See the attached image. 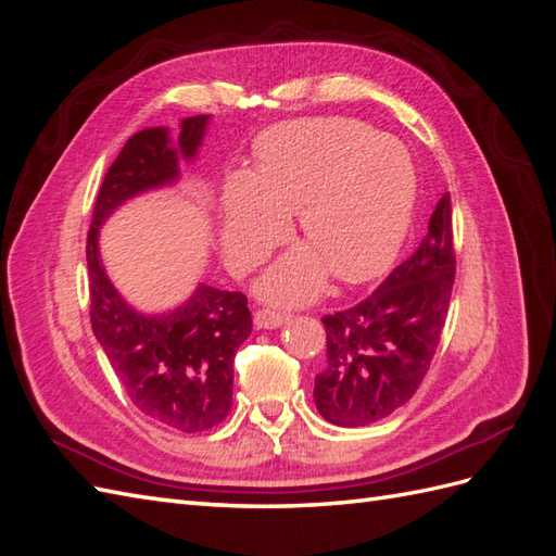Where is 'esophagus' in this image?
Instances as JSON below:
<instances>
[{
  "mask_svg": "<svg viewBox=\"0 0 556 556\" xmlns=\"http://www.w3.org/2000/svg\"><path fill=\"white\" fill-rule=\"evenodd\" d=\"M290 320V314L286 311H276V308H260L254 314V325L260 330H276L280 325H286Z\"/></svg>",
  "mask_w": 556,
  "mask_h": 556,
  "instance_id": "34e87169",
  "label": "esophagus"
}]
</instances>
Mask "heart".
I'll return each mask as SVG.
<instances>
[{
    "label": "heart",
    "instance_id": "b5f03b06",
    "mask_svg": "<svg viewBox=\"0 0 556 556\" xmlns=\"http://www.w3.org/2000/svg\"><path fill=\"white\" fill-rule=\"evenodd\" d=\"M415 165L405 146L354 117L282 122L254 146V169L228 176L222 248L231 268L260 264L296 214L304 245L282 254L256 282L264 300L302 304L328 274L375 278L394 260L415 205Z\"/></svg>",
    "mask_w": 556,
    "mask_h": 556
}]
</instances>
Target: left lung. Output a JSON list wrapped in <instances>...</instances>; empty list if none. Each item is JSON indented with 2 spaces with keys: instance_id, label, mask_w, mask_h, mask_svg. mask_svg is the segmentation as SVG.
Segmentation results:
<instances>
[{
  "instance_id": "8db88e82",
  "label": "left lung",
  "mask_w": 556,
  "mask_h": 556,
  "mask_svg": "<svg viewBox=\"0 0 556 556\" xmlns=\"http://www.w3.org/2000/svg\"><path fill=\"white\" fill-rule=\"evenodd\" d=\"M451 193H443L419 248L368 300L325 316L328 365L316 375L318 413L365 427L410 401L437 354L455 280Z\"/></svg>"
}]
</instances>
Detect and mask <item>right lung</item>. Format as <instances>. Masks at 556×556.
<instances>
[{
    "mask_svg": "<svg viewBox=\"0 0 556 556\" xmlns=\"http://www.w3.org/2000/svg\"><path fill=\"white\" fill-rule=\"evenodd\" d=\"M207 127L210 115H193L181 119L176 141L167 127L129 137L101 184L87 238L91 330L129 401L184 434L219 425L231 410L233 358L252 332L245 294L198 282L179 306L143 314L108 278L99 236L127 200L179 184V165L195 160Z\"/></svg>",
    "mask_w": 556,
    "mask_h": 556,
    "instance_id": "right-lung-1",
    "label": "right lung"
}]
</instances>
